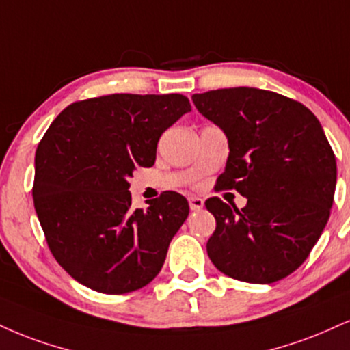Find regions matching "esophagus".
I'll return each mask as SVG.
<instances>
[{"label": "esophagus", "mask_w": 350, "mask_h": 350, "mask_svg": "<svg viewBox=\"0 0 350 350\" xmlns=\"http://www.w3.org/2000/svg\"><path fill=\"white\" fill-rule=\"evenodd\" d=\"M189 207H191V210H193V212H199V210L204 208V200L196 196L189 197Z\"/></svg>", "instance_id": "esophagus-1"}]
</instances>
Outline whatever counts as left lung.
<instances>
[{
    "instance_id": "left-lung-1",
    "label": "left lung",
    "mask_w": 350,
    "mask_h": 350,
    "mask_svg": "<svg viewBox=\"0 0 350 350\" xmlns=\"http://www.w3.org/2000/svg\"><path fill=\"white\" fill-rule=\"evenodd\" d=\"M192 100L228 138L218 189L247 199L241 210L218 197L205 202L217 220L210 260L241 282L284 279L305 262L329 220L338 167L321 124L303 104L258 88H225Z\"/></svg>"
}]
</instances>
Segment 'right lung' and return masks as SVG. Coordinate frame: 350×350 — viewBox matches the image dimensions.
<instances>
[{"instance_id":"right-lung-1","label":"right lung","mask_w":350,"mask_h":350,"mask_svg":"<svg viewBox=\"0 0 350 350\" xmlns=\"http://www.w3.org/2000/svg\"><path fill=\"white\" fill-rule=\"evenodd\" d=\"M187 112L183 94H109L71 104L45 132L33 207L53 258L79 284L120 295L161 271L189 204L170 191L133 208L129 178L153 166L161 133Z\"/></svg>"}]
</instances>
